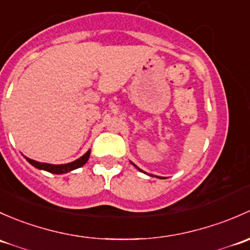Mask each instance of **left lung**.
Segmentation results:
<instances>
[{"label": "left lung", "mask_w": 250, "mask_h": 250, "mask_svg": "<svg viewBox=\"0 0 250 250\" xmlns=\"http://www.w3.org/2000/svg\"><path fill=\"white\" fill-rule=\"evenodd\" d=\"M131 164H132V165H133V166H135V167H136V168H137V169H138V171H141V172H143V173L148 174V173H146V172H144V171H143V169H141V168H140V167H138V166H136V165H135V164H133V163H131ZM148 176H150V177H154V176H153V174H148ZM155 177H158V176H155ZM158 178H160V177H158Z\"/></svg>", "instance_id": "1"}]
</instances>
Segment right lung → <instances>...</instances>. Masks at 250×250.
I'll return each instance as SVG.
<instances>
[{
    "mask_svg": "<svg viewBox=\"0 0 250 250\" xmlns=\"http://www.w3.org/2000/svg\"><path fill=\"white\" fill-rule=\"evenodd\" d=\"M89 156H90V150H87L83 156H81V158L77 159V160L72 161V163H68V164H63V165L40 163V161L32 160V159L26 158V156H25V159H26L32 166H35L36 168L43 169V171L50 172V173H54V174H62V173H67V172L73 171V169L79 168V167H82L83 165H85L86 161L89 160Z\"/></svg>",
    "mask_w": 250,
    "mask_h": 250,
    "instance_id": "1",
    "label": "right lung"
}]
</instances>
